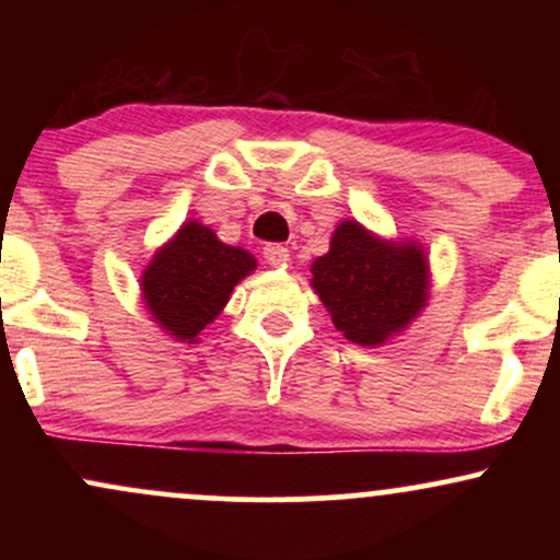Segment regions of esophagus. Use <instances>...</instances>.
I'll return each instance as SVG.
<instances>
[{
	"label": "esophagus",
	"mask_w": 560,
	"mask_h": 560,
	"mask_svg": "<svg viewBox=\"0 0 560 560\" xmlns=\"http://www.w3.org/2000/svg\"><path fill=\"white\" fill-rule=\"evenodd\" d=\"M262 258L271 262V266H287L289 249L284 244H266V247H262Z\"/></svg>",
	"instance_id": "34e87169"
}]
</instances>
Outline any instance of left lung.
<instances>
[{
	"label": "left lung",
	"instance_id": "obj_1",
	"mask_svg": "<svg viewBox=\"0 0 560 560\" xmlns=\"http://www.w3.org/2000/svg\"><path fill=\"white\" fill-rule=\"evenodd\" d=\"M311 271L334 326L355 345L387 342L427 305V253L416 242L378 240L358 221L339 223Z\"/></svg>",
	"mask_w": 560,
	"mask_h": 560
}]
</instances>
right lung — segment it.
<instances>
[{"label": "right lung", "mask_w": 560, "mask_h": 560, "mask_svg": "<svg viewBox=\"0 0 560 560\" xmlns=\"http://www.w3.org/2000/svg\"><path fill=\"white\" fill-rule=\"evenodd\" d=\"M255 268L258 262L247 249L223 244L213 229L186 221L141 273V298L160 329L182 342H197Z\"/></svg>", "instance_id": "obj_1"}]
</instances>
